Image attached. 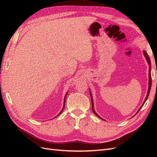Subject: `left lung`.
<instances>
[{"label": "left lung", "instance_id": "1", "mask_svg": "<svg viewBox=\"0 0 157 157\" xmlns=\"http://www.w3.org/2000/svg\"><path fill=\"white\" fill-rule=\"evenodd\" d=\"M143 53H144V56H145V58H146V60H147V63H148V64H149V66H150V68H149V86H148V90H147V95H146V98H145V100H144V102H143V104H142V105L140 107V108L139 109V110L137 111V113L140 111V109H141V108L143 106V105H144V104L145 103V102H146V101L147 100V97H148V96H149V94H150V90H151V62H150V57H149V56H148V55L147 54V53H146V52H145V51H143ZM90 97H91V101H92V111H93V113L96 115V116H97L98 118H101V119H102V118H101L99 116H98V115L96 113V112L95 111V110H94V102H93V98H92V94H91V92L90 91ZM136 113V114H137ZM135 114V115H136ZM134 115V116H135ZM102 120H104V119H102Z\"/></svg>", "mask_w": 157, "mask_h": 157}]
</instances>
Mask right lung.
<instances>
[{
	"label": "right lung",
	"mask_w": 157,
	"mask_h": 157,
	"mask_svg": "<svg viewBox=\"0 0 157 157\" xmlns=\"http://www.w3.org/2000/svg\"><path fill=\"white\" fill-rule=\"evenodd\" d=\"M67 93H68V92L66 93V94H65V97H64V101H63V108H62V109L61 112H60V113L59 114H58V115L60 114H61V113L63 112V109H64V107H65V98H66V96H67ZM58 115H57V116H58ZM57 116H56V117H57Z\"/></svg>",
	"instance_id": "right-lung-1"
}]
</instances>
